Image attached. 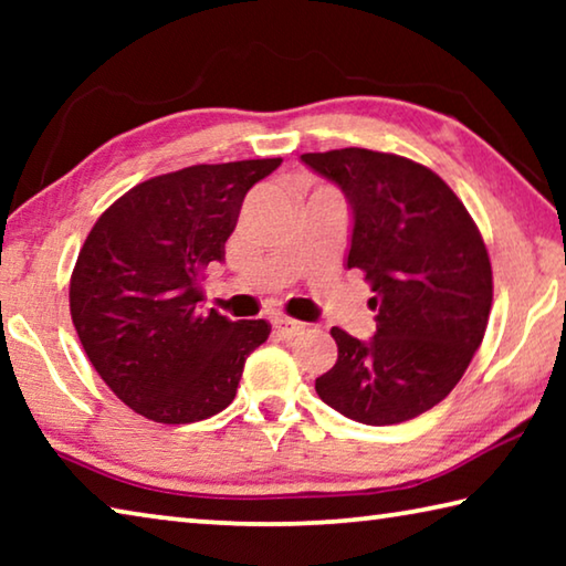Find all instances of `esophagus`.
I'll return each instance as SVG.
<instances>
[{"label":"esophagus","mask_w":566,"mask_h":566,"mask_svg":"<svg viewBox=\"0 0 566 566\" xmlns=\"http://www.w3.org/2000/svg\"><path fill=\"white\" fill-rule=\"evenodd\" d=\"M272 327L276 334H280V337H294V334L302 332V322L290 319V317H274Z\"/></svg>","instance_id":"esophagus-1"}]
</instances>
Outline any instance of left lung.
<instances>
[{"label": "left lung", "instance_id": "obj_1", "mask_svg": "<svg viewBox=\"0 0 566 566\" xmlns=\"http://www.w3.org/2000/svg\"><path fill=\"white\" fill-rule=\"evenodd\" d=\"M302 161L352 207L347 270L375 296L369 342L332 327L337 364L317 377L324 405L371 427L439 405L472 361L492 310V264L467 207L432 169L359 147Z\"/></svg>", "mask_w": 566, "mask_h": 566}]
</instances>
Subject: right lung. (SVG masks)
Listing matches in <instances>:
<instances>
[{
	"label": "right lung",
	"mask_w": 566,
	"mask_h": 566,
	"mask_svg": "<svg viewBox=\"0 0 566 566\" xmlns=\"http://www.w3.org/2000/svg\"><path fill=\"white\" fill-rule=\"evenodd\" d=\"M282 165H195L119 197L84 242L70 282L74 329L92 367L137 415L191 424L232 405L264 319L199 314L205 270L224 260L239 209Z\"/></svg>",
	"instance_id": "1"
}]
</instances>
